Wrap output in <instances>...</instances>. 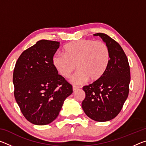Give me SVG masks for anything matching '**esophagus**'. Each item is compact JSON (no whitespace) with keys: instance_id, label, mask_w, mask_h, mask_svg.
<instances>
[{"instance_id":"34e87169","label":"esophagus","mask_w":146,"mask_h":146,"mask_svg":"<svg viewBox=\"0 0 146 146\" xmlns=\"http://www.w3.org/2000/svg\"><path fill=\"white\" fill-rule=\"evenodd\" d=\"M78 86H73V91H76V90H78Z\"/></svg>"}]
</instances>
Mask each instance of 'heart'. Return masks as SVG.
<instances>
[{
    "mask_svg": "<svg viewBox=\"0 0 146 146\" xmlns=\"http://www.w3.org/2000/svg\"><path fill=\"white\" fill-rule=\"evenodd\" d=\"M63 55H55L52 59L54 68L62 76L69 78L76 68L78 71L71 78L80 84L89 80L97 82L103 77L110 61L108 46L103 42L80 40L71 42L62 48Z\"/></svg>",
    "mask_w": 146,
    "mask_h": 146,
    "instance_id": "1",
    "label": "heart"
}]
</instances>
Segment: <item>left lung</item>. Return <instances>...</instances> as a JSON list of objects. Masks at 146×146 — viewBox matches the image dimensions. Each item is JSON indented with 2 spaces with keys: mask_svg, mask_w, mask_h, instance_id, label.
<instances>
[{
  "mask_svg": "<svg viewBox=\"0 0 146 146\" xmlns=\"http://www.w3.org/2000/svg\"><path fill=\"white\" fill-rule=\"evenodd\" d=\"M108 46L110 61L103 77L83 87L86 97L82 107L86 115L97 122L112 120L120 112L129 94L130 68L124 51L120 44L108 35L98 33Z\"/></svg>",
  "mask_w": 146,
  "mask_h": 146,
  "instance_id": "left-lung-1",
  "label": "left lung"
}]
</instances>
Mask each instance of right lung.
I'll return each mask as SVG.
<instances>
[{"label":"right lung","mask_w":146,"mask_h":146,"mask_svg":"<svg viewBox=\"0 0 146 146\" xmlns=\"http://www.w3.org/2000/svg\"><path fill=\"white\" fill-rule=\"evenodd\" d=\"M41 40L23 51L15 66L14 95L22 113L35 125L52 122L73 88L54 68L52 59L60 46Z\"/></svg>","instance_id":"obj_1"}]
</instances>
